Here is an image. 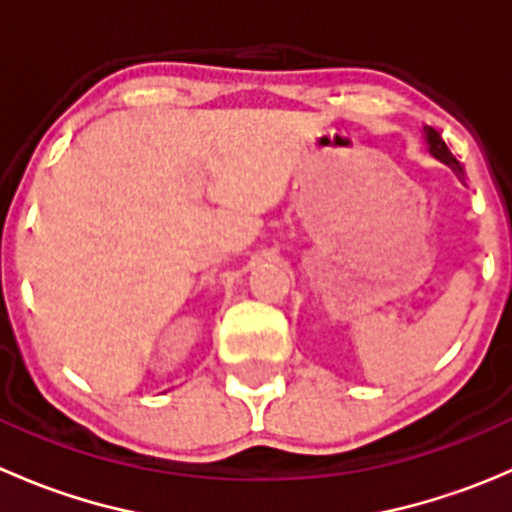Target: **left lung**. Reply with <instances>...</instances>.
I'll list each match as a JSON object with an SVG mask.
<instances>
[{
	"label": "left lung",
	"mask_w": 512,
	"mask_h": 512,
	"mask_svg": "<svg viewBox=\"0 0 512 512\" xmlns=\"http://www.w3.org/2000/svg\"><path fill=\"white\" fill-rule=\"evenodd\" d=\"M423 138H426V143H428V151H431L433 156H436V158H441L443 163H448V165H451V168L456 170L458 175L463 173L461 163H458L456 156H453V153L448 151L446 141H443V138H441V133H438L436 128H431V126H423Z\"/></svg>",
	"instance_id": "obj_1"
}]
</instances>
